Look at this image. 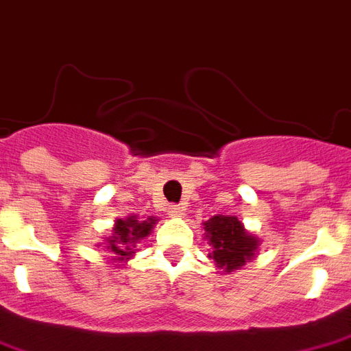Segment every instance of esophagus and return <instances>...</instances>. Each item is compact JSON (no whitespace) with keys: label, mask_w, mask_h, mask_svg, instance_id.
<instances>
[{"label":"esophagus","mask_w":351,"mask_h":351,"mask_svg":"<svg viewBox=\"0 0 351 351\" xmlns=\"http://www.w3.org/2000/svg\"><path fill=\"white\" fill-rule=\"evenodd\" d=\"M167 212H169V215H173V217H178V215L184 214V208L180 206V204H169Z\"/></svg>","instance_id":"34e87169"}]
</instances>
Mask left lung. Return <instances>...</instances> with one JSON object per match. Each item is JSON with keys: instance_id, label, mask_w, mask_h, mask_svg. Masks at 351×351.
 Returning <instances> with one entry per match:
<instances>
[{"instance_id": "1", "label": "left lung", "mask_w": 351, "mask_h": 351, "mask_svg": "<svg viewBox=\"0 0 351 351\" xmlns=\"http://www.w3.org/2000/svg\"><path fill=\"white\" fill-rule=\"evenodd\" d=\"M210 245V258H214L217 268L234 271L251 261L258 247V240L243 228L238 217L214 215L204 223Z\"/></svg>"}]
</instances>
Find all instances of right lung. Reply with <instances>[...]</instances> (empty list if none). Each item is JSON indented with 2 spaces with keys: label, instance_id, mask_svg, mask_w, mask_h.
Segmentation results:
<instances>
[{
  "label": "right lung",
  "instance_id": "obj_1",
  "mask_svg": "<svg viewBox=\"0 0 351 351\" xmlns=\"http://www.w3.org/2000/svg\"><path fill=\"white\" fill-rule=\"evenodd\" d=\"M154 217H147L141 221L136 215H130L128 219H117L113 234L108 238V249L113 251L117 261H126L136 253V243L145 236H149L150 228L154 227Z\"/></svg>",
  "mask_w": 351,
  "mask_h": 351
}]
</instances>
